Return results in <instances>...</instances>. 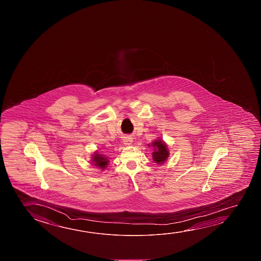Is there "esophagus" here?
I'll use <instances>...</instances> for the list:
<instances>
[{
	"label": "esophagus",
	"instance_id": "esophagus-1",
	"mask_svg": "<svg viewBox=\"0 0 261 261\" xmlns=\"http://www.w3.org/2000/svg\"><path fill=\"white\" fill-rule=\"evenodd\" d=\"M123 142H124V145H130L132 144L133 138L131 137H124V139H123Z\"/></svg>",
	"mask_w": 261,
	"mask_h": 261
}]
</instances>
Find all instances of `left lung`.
Instances as JSON below:
<instances>
[{"label": "left lung", "mask_w": 261, "mask_h": 261, "mask_svg": "<svg viewBox=\"0 0 261 261\" xmlns=\"http://www.w3.org/2000/svg\"><path fill=\"white\" fill-rule=\"evenodd\" d=\"M151 146L154 147V152L152 155L154 162L158 165H162L163 163L166 162L169 155V151L167 149V144L163 140L156 139L152 143Z\"/></svg>", "instance_id": "obj_1"}]
</instances>
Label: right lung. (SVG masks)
<instances>
[{"label":"right lung","mask_w":261,"mask_h":261,"mask_svg":"<svg viewBox=\"0 0 261 261\" xmlns=\"http://www.w3.org/2000/svg\"><path fill=\"white\" fill-rule=\"evenodd\" d=\"M92 158V162H94L95 167H98L102 170L107 168L109 160L103 154H98L97 152H95Z\"/></svg>","instance_id":"right-lung-1"}]
</instances>
